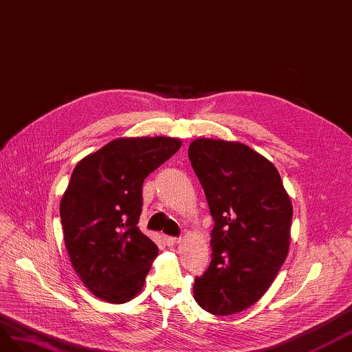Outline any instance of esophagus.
<instances>
[{"mask_svg":"<svg viewBox=\"0 0 352 352\" xmlns=\"http://www.w3.org/2000/svg\"><path fill=\"white\" fill-rule=\"evenodd\" d=\"M165 242L168 246H174V245H178L179 242H182V237H170V236H166L165 237Z\"/></svg>","mask_w":352,"mask_h":352,"instance_id":"obj_1","label":"esophagus"}]
</instances>
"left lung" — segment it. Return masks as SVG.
<instances>
[{
  "label": "left lung",
  "mask_w": 352,
  "mask_h": 352,
  "mask_svg": "<svg viewBox=\"0 0 352 352\" xmlns=\"http://www.w3.org/2000/svg\"><path fill=\"white\" fill-rule=\"evenodd\" d=\"M188 159L215 223L195 299L210 314L232 316L254 305L283 265L292 204L276 166L242 143L197 138Z\"/></svg>",
  "instance_id": "8db88e82"
}]
</instances>
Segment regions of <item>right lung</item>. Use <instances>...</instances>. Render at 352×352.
<instances>
[{"mask_svg": "<svg viewBox=\"0 0 352 352\" xmlns=\"http://www.w3.org/2000/svg\"><path fill=\"white\" fill-rule=\"evenodd\" d=\"M179 147L170 137L118 138L75 166L60 219L70 263L100 299L124 304L144 286L159 249L137 226L143 183Z\"/></svg>", "mask_w": 352, "mask_h": 352, "instance_id": "obj_1", "label": "right lung"}]
</instances>
